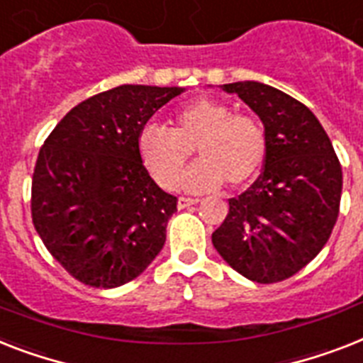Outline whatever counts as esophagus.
I'll return each mask as SVG.
<instances>
[{
  "label": "esophagus",
  "instance_id": "obj_1",
  "mask_svg": "<svg viewBox=\"0 0 363 363\" xmlns=\"http://www.w3.org/2000/svg\"><path fill=\"white\" fill-rule=\"evenodd\" d=\"M197 201H199L197 197L181 196V197H179V208H186V207H190V205H196Z\"/></svg>",
  "mask_w": 363,
  "mask_h": 363
}]
</instances>
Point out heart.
I'll use <instances>...</instances> for the list:
<instances>
[{
  "instance_id": "heart-1",
  "label": "heart",
  "mask_w": 363,
  "mask_h": 363,
  "mask_svg": "<svg viewBox=\"0 0 363 363\" xmlns=\"http://www.w3.org/2000/svg\"><path fill=\"white\" fill-rule=\"evenodd\" d=\"M267 134L253 115L238 113L222 100L194 99L173 111V128L149 123L140 130L141 160L160 186L173 190L194 151L201 160L188 172L184 186L233 190L255 181L267 158Z\"/></svg>"
}]
</instances>
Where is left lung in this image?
<instances>
[{"instance_id":"left-lung-1","label":"left lung","mask_w":363,"mask_h":363,"mask_svg":"<svg viewBox=\"0 0 363 363\" xmlns=\"http://www.w3.org/2000/svg\"><path fill=\"white\" fill-rule=\"evenodd\" d=\"M222 89L259 115L268 147L263 173L229 199L212 244L244 278L284 281L328 242L340 214L341 164L308 106L259 82L225 84Z\"/></svg>"}]
</instances>
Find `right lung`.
<instances>
[{
  "instance_id": "1",
  "label": "right lung",
  "mask_w": 363,
  "mask_h": 363,
  "mask_svg": "<svg viewBox=\"0 0 363 363\" xmlns=\"http://www.w3.org/2000/svg\"><path fill=\"white\" fill-rule=\"evenodd\" d=\"M181 87L119 85L74 106L38 151L31 218L67 272L91 287L138 278L166 242L177 197L143 166L138 138Z\"/></svg>"
}]
</instances>
